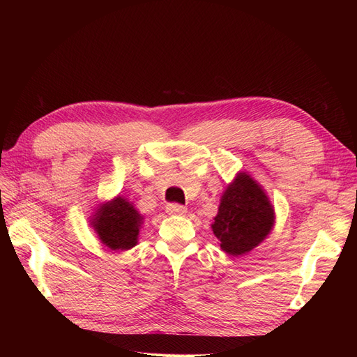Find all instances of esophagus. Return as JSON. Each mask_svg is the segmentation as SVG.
Wrapping results in <instances>:
<instances>
[{
  "mask_svg": "<svg viewBox=\"0 0 357 357\" xmlns=\"http://www.w3.org/2000/svg\"><path fill=\"white\" fill-rule=\"evenodd\" d=\"M167 213H168V214L183 215V214H186V213H188V208L185 207V205H181V204L171 202V204H167Z\"/></svg>",
  "mask_w": 357,
  "mask_h": 357,
  "instance_id": "esophagus-1",
  "label": "esophagus"
}]
</instances>
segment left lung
<instances>
[{"label":"left lung","instance_id":"1","mask_svg":"<svg viewBox=\"0 0 357 357\" xmlns=\"http://www.w3.org/2000/svg\"><path fill=\"white\" fill-rule=\"evenodd\" d=\"M273 225V205L257 183L241 172L222 197L211 228L222 250L238 256L264 241Z\"/></svg>","mask_w":357,"mask_h":357}]
</instances>
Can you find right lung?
I'll use <instances>...</instances> for the list:
<instances>
[{
    "mask_svg": "<svg viewBox=\"0 0 357 357\" xmlns=\"http://www.w3.org/2000/svg\"><path fill=\"white\" fill-rule=\"evenodd\" d=\"M143 218L123 198L104 204L96 211L93 228L100 240L112 250H128L137 244L138 231Z\"/></svg>",
    "mask_w": 357,
    "mask_h": 357,
    "instance_id": "add662e5",
    "label": "right lung"
}]
</instances>
